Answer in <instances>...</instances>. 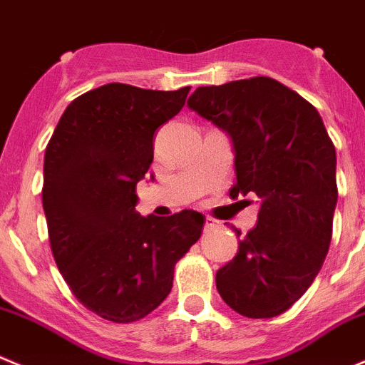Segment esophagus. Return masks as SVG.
Returning <instances> with one entry per match:
<instances>
[{
  "instance_id": "esophagus-1",
  "label": "esophagus",
  "mask_w": 365,
  "mask_h": 365,
  "mask_svg": "<svg viewBox=\"0 0 365 365\" xmlns=\"http://www.w3.org/2000/svg\"><path fill=\"white\" fill-rule=\"evenodd\" d=\"M218 220H215V218H211V217H207L206 218V222H204V231H213V229H217L218 227Z\"/></svg>"
}]
</instances>
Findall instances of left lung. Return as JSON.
<instances>
[{"label": "left lung", "mask_w": 365, "mask_h": 365, "mask_svg": "<svg viewBox=\"0 0 365 365\" xmlns=\"http://www.w3.org/2000/svg\"><path fill=\"white\" fill-rule=\"evenodd\" d=\"M188 107L231 140V195L259 199L258 222L218 269V294L244 317H276L307 292L328 255L335 147L317 109L269 76L197 88Z\"/></svg>", "instance_id": "left-lung-1"}]
</instances>
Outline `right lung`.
<instances>
[{
  "mask_svg": "<svg viewBox=\"0 0 365 365\" xmlns=\"http://www.w3.org/2000/svg\"><path fill=\"white\" fill-rule=\"evenodd\" d=\"M188 93L106 84L66 107L46 147L43 207L55 263L73 296L107 321L155 310L172 290L175 263L202 235L204 217L193 210L136 211L155 130Z\"/></svg>",
  "mask_w": 365,
  "mask_h": 365,
  "instance_id": "add662e5",
  "label": "right lung"
}]
</instances>
